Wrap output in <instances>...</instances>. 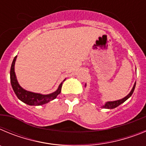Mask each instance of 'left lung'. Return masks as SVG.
Segmentation results:
<instances>
[{"instance_id":"obj_1","label":"left lung","mask_w":146,"mask_h":146,"mask_svg":"<svg viewBox=\"0 0 146 146\" xmlns=\"http://www.w3.org/2000/svg\"><path fill=\"white\" fill-rule=\"evenodd\" d=\"M135 85H136V83H135V85H134V86H133V88L131 89V91H130L129 94L128 95L126 96V97H124L123 99H122L117 100V101L108 102H107L106 104H104V106H103L102 108H107V109H113V108H117L118 106H119L120 104H121L122 103L124 102L125 101H126V100H127V99H128L129 98L130 96L132 95V94H133V92H134V90H135Z\"/></svg>"}]
</instances>
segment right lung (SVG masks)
I'll return each mask as SVG.
<instances>
[{
    "label": "right lung",
    "mask_w": 146,
    "mask_h": 146,
    "mask_svg": "<svg viewBox=\"0 0 146 146\" xmlns=\"http://www.w3.org/2000/svg\"><path fill=\"white\" fill-rule=\"evenodd\" d=\"M16 58L17 56H15L12 61V64H11V70H10V80H11V84L13 90L15 91L18 99L28 105L38 106V105H42V104H44L49 102L52 101L57 97V96L61 91L62 83L60 84L57 91L52 94H47V95H42L40 94L30 92V91H25L23 88L20 87V85L18 84L15 72V64Z\"/></svg>",
    "instance_id": "obj_1"
}]
</instances>
